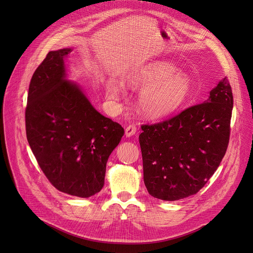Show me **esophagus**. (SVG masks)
<instances>
[{"mask_svg":"<svg viewBox=\"0 0 253 253\" xmlns=\"http://www.w3.org/2000/svg\"><path fill=\"white\" fill-rule=\"evenodd\" d=\"M136 133V126L134 124H131L126 127L125 129V135L127 137H131L132 135H134Z\"/></svg>","mask_w":253,"mask_h":253,"instance_id":"1","label":"esophagus"}]
</instances>
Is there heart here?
Segmentation results:
<instances>
[{
  "label": "heart",
  "mask_w": 253,
  "mask_h": 253,
  "mask_svg": "<svg viewBox=\"0 0 253 253\" xmlns=\"http://www.w3.org/2000/svg\"><path fill=\"white\" fill-rule=\"evenodd\" d=\"M175 66L164 60L150 61L132 69L127 75L128 84L140 89L138 109L148 118L161 119L173 115L188 101L192 92L189 76L176 72ZM112 99H119L121 86L108 85Z\"/></svg>",
  "instance_id": "heart-1"
}]
</instances>
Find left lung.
Here are the masks:
<instances>
[{"mask_svg":"<svg viewBox=\"0 0 253 253\" xmlns=\"http://www.w3.org/2000/svg\"><path fill=\"white\" fill-rule=\"evenodd\" d=\"M232 110V88L223 78L203 103L141 126L143 181L151 196L175 201L204 187L227 152Z\"/></svg>","mask_w":253,"mask_h":253,"instance_id":"left-lung-1","label":"left lung"}]
</instances>
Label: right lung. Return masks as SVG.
Segmentation results:
<instances>
[{"label":"right lung","instance_id":"right-lung-1","mask_svg":"<svg viewBox=\"0 0 253 253\" xmlns=\"http://www.w3.org/2000/svg\"><path fill=\"white\" fill-rule=\"evenodd\" d=\"M71 48L50 51L35 71L25 110L26 137L49 181L65 194L89 198L104 184L106 162L123 127L98 113L66 78Z\"/></svg>","mask_w":253,"mask_h":253}]
</instances>
